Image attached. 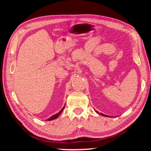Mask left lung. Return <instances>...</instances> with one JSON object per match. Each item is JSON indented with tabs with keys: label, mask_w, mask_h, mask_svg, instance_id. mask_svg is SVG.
<instances>
[{
	"label": "left lung",
	"mask_w": 151,
	"mask_h": 151,
	"mask_svg": "<svg viewBox=\"0 0 151 151\" xmlns=\"http://www.w3.org/2000/svg\"><path fill=\"white\" fill-rule=\"evenodd\" d=\"M95 111L97 113H99L98 111H96L95 110ZM99 115H102V116H107V117H111V116H108V115H104V114H103V113H99Z\"/></svg>",
	"instance_id": "1"
}]
</instances>
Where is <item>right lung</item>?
<instances>
[{"label":"right lung","instance_id":"add662e5","mask_svg":"<svg viewBox=\"0 0 151 151\" xmlns=\"http://www.w3.org/2000/svg\"><path fill=\"white\" fill-rule=\"evenodd\" d=\"M64 108H65V105H64V106H63L62 109H61V110L59 111L58 113H56V114H55V115H52L51 117H50L48 119H47V120L48 121H51V120H55V119H56V118H57L58 117V116L60 115V114L62 113V112L63 111V109H64Z\"/></svg>","mask_w":151,"mask_h":151}]
</instances>
